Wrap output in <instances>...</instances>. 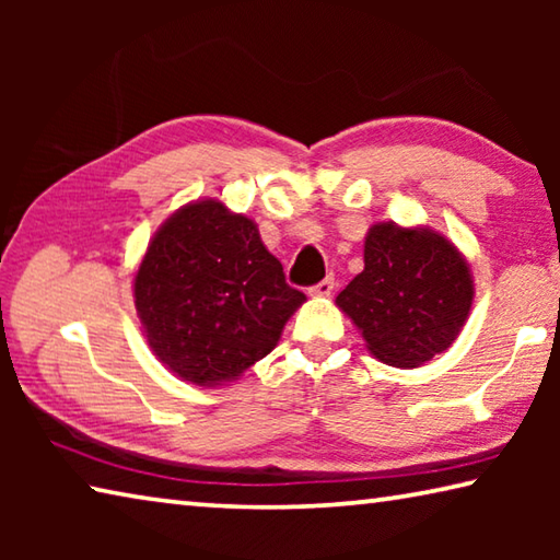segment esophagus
Returning a JSON list of instances; mask_svg holds the SVG:
<instances>
[{
	"label": "esophagus",
	"mask_w": 560,
	"mask_h": 560,
	"mask_svg": "<svg viewBox=\"0 0 560 560\" xmlns=\"http://www.w3.org/2000/svg\"><path fill=\"white\" fill-rule=\"evenodd\" d=\"M334 287H336V281L328 277L324 281H318L316 287H311L308 293H311V296H330V291H334Z\"/></svg>",
	"instance_id": "obj_1"
}]
</instances>
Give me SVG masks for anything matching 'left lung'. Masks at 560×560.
I'll list each match as a JSON object with an SVG mask.
<instances>
[{"label":"left lung","instance_id":"obj_1","mask_svg":"<svg viewBox=\"0 0 560 560\" xmlns=\"http://www.w3.org/2000/svg\"><path fill=\"white\" fill-rule=\"evenodd\" d=\"M365 269L338 293V308L368 350L393 368H420L447 350L467 324L474 283L467 259L430 226L373 224Z\"/></svg>","mask_w":560,"mask_h":560}]
</instances>
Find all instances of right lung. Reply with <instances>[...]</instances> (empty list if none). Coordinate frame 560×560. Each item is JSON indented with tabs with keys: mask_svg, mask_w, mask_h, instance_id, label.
I'll return each instance as SVG.
<instances>
[{
	"mask_svg": "<svg viewBox=\"0 0 560 560\" xmlns=\"http://www.w3.org/2000/svg\"><path fill=\"white\" fill-rule=\"evenodd\" d=\"M132 296L160 363L187 383L236 381L269 355L306 296L291 289L257 224L220 200H197L160 226Z\"/></svg>",
	"mask_w": 560,
	"mask_h": 560,
	"instance_id": "1",
	"label": "right lung"
}]
</instances>
